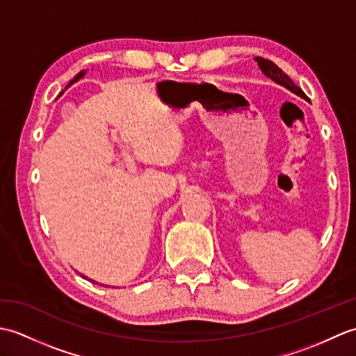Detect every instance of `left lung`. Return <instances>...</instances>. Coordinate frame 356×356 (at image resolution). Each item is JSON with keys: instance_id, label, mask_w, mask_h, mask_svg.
Segmentation results:
<instances>
[{"instance_id": "obj_1", "label": "left lung", "mask_w": 356, "mask_h": 356, "mask_svg": "<svg viewBox=\"0 0 356 356\" xmlns=\"http://www.w3.org/2000/svg\"><path fill=\"white\" fill-rule=\"evenodd\" d=\"M255 61H257V64H259L260 70H261L264 74H266V76H268L269 79L274 81L275 84L287 88V90H289V92H292L293 95L303 97L305 101H307V96L305 95L303 90H301L298 86H295L293 81H292L289 76H287V74H286L282 69H280L278 65H275L274 63L269 61V59H264V58H255Z\"/></svg>"}]
</instances>
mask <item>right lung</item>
<instances>
[{
    "label": "right lung",
    "mask_w": 356,
    "mask_h": 356,
    "mask_svg": "<svg viewBox=\"0 0 356 356\" xmlns=\"http://www.w3.org/2000/svg\"><path fill=\"white\" fill-rule=\"evenodd\" d=\"M84 74H86V70H82V72H79V73L76 74V76H74V78H73V79H72V81L69 82V86H67L65 88H69V87H70L72 84H74V82H76V81H79L81 78H84ZM61 95H63V93H61ZM82 277H84V278H86V275H82ZM90 282H92V280H90ZM93 283H96V282H93Z\"/></svg>",
    "instance_id": "1"
}]
</instances>
